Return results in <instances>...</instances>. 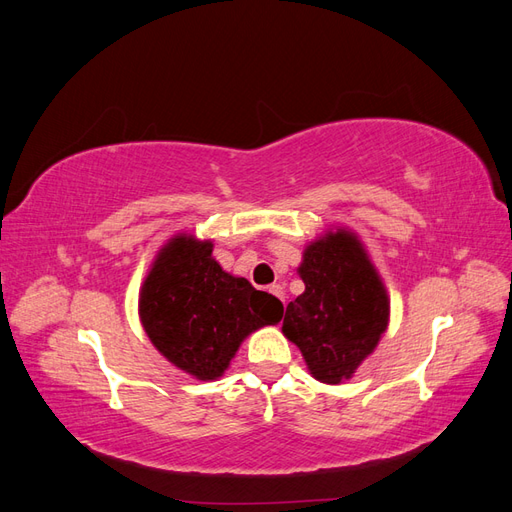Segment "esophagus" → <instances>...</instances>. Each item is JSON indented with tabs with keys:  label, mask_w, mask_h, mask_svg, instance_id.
<instances>
[{
	"label": "esophagus",
	"mask_w": 512,
	"mask_h": 512,
	"mask_svg": "<svg viewBox=\"0 0 512 512\" xmlns=\"http://www.w3.org/2000/svg\"><path fill=\"white\" fill-rule=\"evenodd\" d=\"M269 292H271V294H275V297L280 299V301H284V299H286V292H284V288H282L280 284H273V286H269Z\"/></svg>",
	"instance_id": "esophagus-1"
}]
</instances>
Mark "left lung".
<instances>
[{"label":"left lung","instance_id":"left-lung-1","mask_svg":"<svg viewBox=\"0 0 512 512\" xmlns=\"http://www.w3.org/2000/svg\"><path fill=\"white\" fill-rule=\"evenodd\" d=\"M305 292L290 301L282 331L309 374L327 384L352 378L389 327V294L354 232L337 228L303 252Z\"/></svg>","mask_w":512,"mask_h":512}]
</instances>
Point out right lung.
Segmentation results:
<instances>
[{
  "mask_svg": "<svg viewBox=\"0 0 512 512\" xmlns=\"http://www.w3.org/2000/svg\"><path fill=\"white\" fill-rule=\"evenodd\" d=\"M211 252V241L173 237L153 260L138 297L151 344L198 380L220 378L243 339L280 322L284 312L280 299L226 273Z\"/></svg>",
  "mask_w": 512,
  "mask_h": 512,
  "instance_id": "1",
  "label": "right lung"
}]
</instances>
